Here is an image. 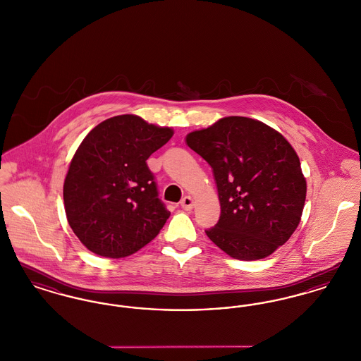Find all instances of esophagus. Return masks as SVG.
Wrapping results in <instances>:
<instances>
[{
	"instance_id": "34e87169",
	"label": "esophagus",
	"mask_w": 361,
	"mask_h": 361,
	"mask_svg": "<svg viewBox=\"0 0 361 361\" xmlns=\"http://www.w3.org/2000/svg\"><path fill=\"white\" fill-rule=\"evenodd\" d=\"M181 207L185 209V211H190L193 208V200L190 196H184L183 200H181Z\"/></svg>"
}]
</instances>
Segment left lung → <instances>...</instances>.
Segmentation results:
<instances>
[{
    "label": "left lung",
    "mask_w": 361,
    "mask_h": 361,
    "mask_svg": "<svg viewBox=\"0 0 361 361\" xmlns=\"http://www.w3.org/2000/svg\"><path fill=\"white\" fill-rule=\"evenodd\" d=\"M212 168L221 202L208 238L230 257H268L300 222L306 180L286 137L261 121L230 116L187 137Z\"/></svg>",
    "instance_id": "1"
}]
</instances>
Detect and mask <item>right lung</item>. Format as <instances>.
Wrapping results in <instances>:
<instances>
[{"instance_id":"obj_1","label":"right lung","mask_w":361,"mask_h":361,"mask_svg":"<svg viewBox=\"0 0 361 361\" xmlns=\"http://www.w3.org/2000/svg\"><path fill=\"white\" fill-rule=\"evenodd\" d=\"M172 135L168 127L121 115L82 140L70 162L63 200L71 230L90 252L126 257L158 235L171 212L146 161Z\"/></svg>"}]
</instances>
